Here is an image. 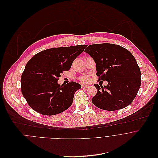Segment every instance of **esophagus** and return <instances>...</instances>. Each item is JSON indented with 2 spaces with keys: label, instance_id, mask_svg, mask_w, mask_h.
<instances>
[{
  "label": "esophagus",
  "instance_id": "esophagus-1",
  "mask_svg": "<svg viewBox=\"0 0 158 158\" xmlns=\"http://www.w3.org/2000/svg\"><path fill=\"white\" fill-rule=\"evenodd\" d=\"M89 86L88 85H85V84H82L81 85V87L82 88H88Z\"/></svg>",
  "mask_w": 158,
  "mask_h": 158
}]
</instances>
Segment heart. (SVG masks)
Instances as JSON below:
<instances>
[{"label":"heart","mask_w":158,"mask_h":158,"mask_svg":"<svg viewBox=\"0 0 158 158\" xmlns=\"http://www.w3.org/2000/svg\"><path fill=\"white\" fill-rule=\"evenodd\" d=\"M80 80L83 82H88L89 81V77L87 75L83 76L80 78Z\"/></svg>","instance_id":"heart-1"}]
</instances>
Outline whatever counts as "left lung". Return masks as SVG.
<instances>
[{"mask_svg":"<svg viewBox=\"0 0 158 158\" xmlns=\"http://www.w3.org/2000/svg\"><path fill=\"white\" fill-rule=\"evenodd\" d=\"M85 52L96 63L99 80L108 82L104 86L94 85L97 93L92 98L93 103L108 111L120 110L131 104L141 83L140 69L131 53L111 44L91 45Z\"/></svg>","mask_w":158,"mask_h":158,"instance_id":"1","label":"left lung"}]
</instances>
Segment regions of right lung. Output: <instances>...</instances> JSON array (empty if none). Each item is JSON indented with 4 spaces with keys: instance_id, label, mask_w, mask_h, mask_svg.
Masks as SVG:
<instances>
[{
    "instance_id": "obj_1",
    "label": "right lung",
    "mask_w": 158,
    "mask_h": 158,
    "mask_svg": "<svg viewBox=\"0 0 158 158\" xmlns=\"http://www.w3.org/2000/svg\"><path fill=\"white\" fill-rule=\"evenodd\" d=\"M86 45L52 48L40 52L25 65L21 77V90L29 106L44 115H55L72 105L81 85L71 81L58 83L64 71L69 70L74 60Z\"/></svg>"
}]
</instances>
